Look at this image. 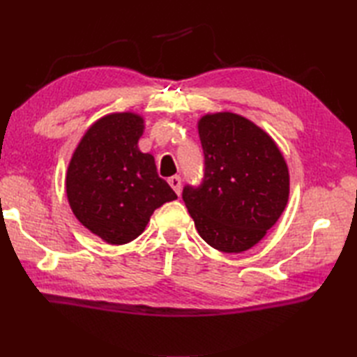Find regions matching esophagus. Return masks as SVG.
<instances>
[{
	"mask_svg": "<svg viewBox=\"0 0 357 357\" xmlns=\"http://www.w3.org/2000/svg\"><path fill=\"white\" fill-rule=\"evenodd\" d=\"M169 184L170 187L174 190V193H176L178 196L181 195V178L178 176V174H174V176L169 178Z\"/></svg>",
	"mask_w": 357,
	"mask_h": 357,
	"instance_id": "1",
	"label": "esophagus"
}]
</instances>
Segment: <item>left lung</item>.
Wrapping results in <instances>:
<instances>
[{
  "label": "left lung",
  "mask_w": 357,
  "mask_h": 357,
  "mask_svg": "<svg viewBox=\"0 0 357 357\" xmlns=\"http://www.w3.org/2000/svg\"><path fill=\"white\" fill-rule=\"evenodd\" d=\"M199 185L187 184L183 199L199 236L225 253L257 244L287 206L290 178L285 159L262 128L236 113L202 116Z\"/></svg>",
  "instance_id": "1"
}]
</instances>
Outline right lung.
Masks as SVG:
<instances>
[{"instance_id": "right-lung-1", "label": "right lung", "mask_w": 357, "mask_h": 357, "mask_svg": "<svg viewBox=\"0 0 357 357\" xmlns=\"http://www.w3.org/2000/svg\"><path fill=\"white\" fill-rule=\"evenodd\" d=\"M144 119L112 113L82 136L67 169L66 190L78 221L102 241L127 244L153 211L178 196L158 176L155 159L138 149Z\"/></svg>"}]
</instances>
